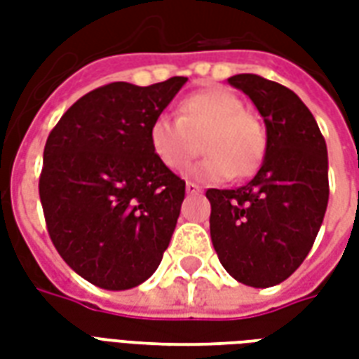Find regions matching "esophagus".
Here are the masks:
<instances>
[{
	"mask_svg": "<svg viewBox=\"0 0 359 359\" xmlns=\"http://www.w3.org/2000/svg\"><path fill=\"white\" fill-rule=\"evenodd\" d=\"M187 192L188 194H200V192H202V187H200V184H196V182H192V180H188Z\"/></svg>",
	"mask_w": 359,
	"mask_h": 359,
	"instance_id": "34e87169",
	"label": "esophagus"
}]
</instances>
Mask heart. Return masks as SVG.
I'll list each match as a JSON object with an SVG mask.
<instances>
[{"label":"heart","instance_id":"1","mask_svg":"<svg viewBox=\"0 0 359 359\" xmlns=\"http://www.w3.org/2000/svg\"><path fill=\"white\" fill-rule=\"evenodd\" d=\"M154 156L179 171L200 149L208 151L188 167V175L205 182L234 177L246 179L259 169L267 151V134L241 97L225 88H210L187 95L180 115L157 113L148 128Z\"/></svg>","mask_w":359,"mask_h":359}]
</instances>
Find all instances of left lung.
<instances>
[{
	"mask_svg": "<svg viewBox=\"0 0 359 359\" xmlns=\"http://www.w3.org/2000/svg\"><path fill=\"white\" fill-rule=\"evenodd\" d=\"M229 82L262 113L267 151L248 184L205 192L211 241L231 277L267 288L290 277L316 242L329 202L327 144L292 90L250 73Z\"/></svg>",
	"mask_w": 359,
	"mask_h": 359,
	"instance_id": "1",
	"label": "left lung"
}]
</instances>
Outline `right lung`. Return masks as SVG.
<instances>
[{
    "instance_id": "right-lung-1",
    "label": "right lung",
    "mask_w": 359,
    "mask_h": 359,
    "mask_svg": "<svg viewBox=\"0 0 359 359\" xmlns=\"http://www.w3.org/2000/svg\"><path fill=\"white\" fill-rule=\"evenodd\" d=\"M187 81L100 86L48 136L38 184L48 233L65 264L100 288L142 285L169 246L187 182L154 156L148 128Z\"/></svg>"
}]
</instances>
